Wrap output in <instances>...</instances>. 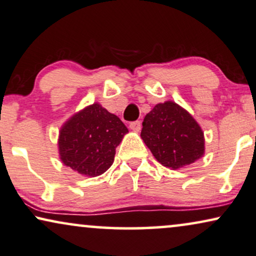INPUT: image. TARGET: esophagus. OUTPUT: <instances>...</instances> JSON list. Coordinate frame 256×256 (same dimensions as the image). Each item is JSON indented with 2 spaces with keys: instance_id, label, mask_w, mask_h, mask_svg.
<instances>
[{
  "instance_id": "34e87169",
  "label": "esophagus",
  "mask_w": 256,
  "mask_h": 256,
  "mask_svg": "<svg viewBox=\"0 0 256 256\" xmlns=\"http://www.w3.org/2000/svg\"><path fill=\"white\" fill-rule=\"evenodd\" d=\"M130 128L134 132H139V131H140V128H142V122L139 120L130 122Z\"/></svg>"
}]
</instances>
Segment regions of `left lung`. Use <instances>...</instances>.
Returning <instances> with one entry per match:
<instances>
[{
    "label": "left lung",
    "instance_id": "left-lung-1",
    "mask_svg": "<svg viewBox=\"0 0 256 256\" xmlns=\"http://www.w3.org/2000/svg\"><path fill=\"white\" fill-rule=\"evenodd\" d=\"M140 137L154 158L172 170L205 154L204 131L192 114L172 100L156 104L142 122Z\"/></svg>",
    "mask_w": 256,
    "mask_h": 256
}]
</instances>
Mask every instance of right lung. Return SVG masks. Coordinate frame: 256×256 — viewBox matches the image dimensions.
I'll list each match as a JSON object with an SVG mask.
<instances>
[{"label": "right lung", "instance_id": "1", "mask_svg": "<svg viewBox=\"0 0 256 256\" xmlns=\"http://www.w3.org/2000/svg\"><path fill=\"white\" fill-rule=\"evenodd\" d=\"M128 132L124 122L100 103L85 106L60 128V162L78 174H103L114 164L116 148Z\"/></svg>", "mask_w": 256, "mask_h": 256}]
</instances>
